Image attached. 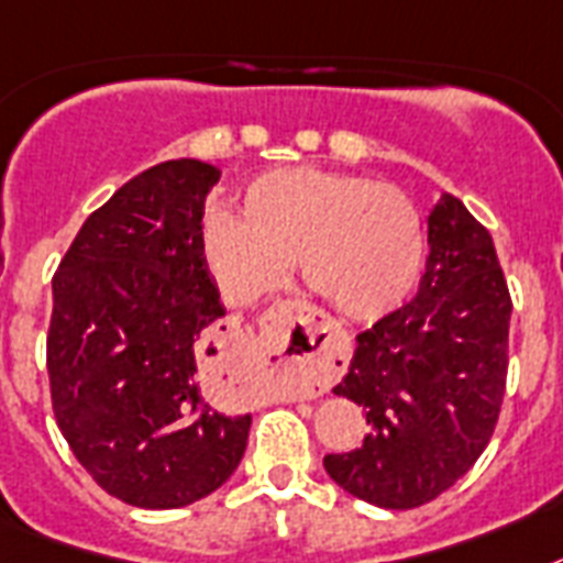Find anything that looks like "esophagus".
<instances>
[{
  "instance_id": "34e87169",
  "label": "esophagus",
  "mask_w": 563,
  "mask_h": 563,
  "mask_svg": "<svg viewBox=\"0 0 563 563\" xmlns=\"http://www.w3.org/2000/svg\"><path fill=\"white\" fill-rule=\"evenodd\" d=\"M267 347L282 368L296 379L299 397H313L324 391L336 374V339L328 333L322 319L305 301H285L271 313V324L264 331Z\"/></svg>"
}]
</instances>
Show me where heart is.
<instances>
[{
    "instance_id": "heart-1",
    "label": "heart",
    "mask_w": 563,
    "mask_h": 563,
    "mask_svg": "<svg viewBox=\"0 0 563 563\" xmlns=\"http://www.w3.org/2000/svg\"><path fill=\"white\" fill-rule=\"evenodd\" d=\"M420 212L406 192L347 172L287 166L241 192V216L216 209L203 255L239 305L285 287L299 258L305 285L351 322L399 308L422 267Z\"/></svg>"
}]
</instances>
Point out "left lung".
<instances>
[{
    "mask_svg": "<svg viewBox=\"0 0 563 563\" xmlns=\"http://www.w3.org/2000/svg\"><path fill=\"white\" fill-rule=\"evenodd\" d=\"M512 299L489 230L454 195L429 216V262L408 305L356 336L339 397L362 406L360 449L324 472L383 509H415L475 466L498 426Z\"/></svg>",
    "mask_w": 563,
    "mask_h": 563,
    "instance_id": "obj_1",
    "label": "left lung"
}]
</instances>
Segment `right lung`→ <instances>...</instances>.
Here are the masks:
<instances>
[{"label": "right lung", "instance_id": "add662e5", "mask_svg": "<svg viewBox=\"0 0 563 563\" xmlns=\"http://www.w3.org/2000/svg\"><path fill=\"white\" fill-rule=\"evenodd\" d=\"M218 178L189 157L141 172L86 218L51 282L57 426L97 486L141 509L207 498L247 449L250 415H221L201 388L224 316L201 227Z\"/></svg>", "mask_w": 563, "mask_h": 563}]
</instances>
